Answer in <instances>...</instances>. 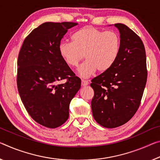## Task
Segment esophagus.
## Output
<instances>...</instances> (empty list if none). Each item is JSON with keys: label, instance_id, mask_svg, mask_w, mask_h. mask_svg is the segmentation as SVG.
<instances>
[{"label": "esophagus", "instance_id": "34e87169", "mask_svg": "<svg viewBox=\"0 0 160 160\" xmlns=\"http://www.w3.org/2000/svg\"><path fill=\"white\" fill-rule=\"evenodd\" d=\"M88 84H89V82H88L87 80H82V81H81V85H82V86H83V87H85V86H87Z\"/></svg>", "mask_w": 160, "mask_h": 160}]
</instances>
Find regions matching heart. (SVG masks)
I'll return each mask as SVG.
<instances>
[{
  "instance_id": "obj_1",
  "label": "heart",
  "mask_w": 160,
  "mask_h": 160,
  "mask_svg": "<svg viewBox=\"0 0 160 160\" xmlns=\"http://www.w3.org/2000/svg\"><path fill=\"white\" fill-rule=\"evenodd\" d=\"M72 42H61L60 57L70 67L78 68L80 77L88 78L98 70L105 72L113 66L120 55L121 38L115 30L105 31L94 27H85L71 35Z\"/></svg>"
}]
</instances>
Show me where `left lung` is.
Wrapping results in <instances>:
<instances>
[{
	"label": "left lung",
	"mask_w": 160,
	"mask_h": 160,
	"mask_svg": "<svg viewBox=\"0 0 160 160\" xmlns=\"http://www.w3.org/2000/svg\"><path fill=\"white\" fill-rule=\"evenodd\" d=\"M121 38L120 55L113 66L93 78V118L106 128H115L132 118L140 105L148 71L142 41L127 25L116 23Z\"/></svg>",
	"instance_id": "8db88e82"
}]
</instances>
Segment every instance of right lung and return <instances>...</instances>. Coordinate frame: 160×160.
Returning a JSON list of instances; mask_svg holds the SVG:
<instances>
[{
    "label": "right lung",
    "mask_w": 160,
    "mask_h": 160,
    "mask_svg": "<svg viewBox=\"0 0 160 160\" xmlns=\"http://www.w3.org/2000/svg\"><path fill=\"white\" fill-rule=\"evenodd\" d=\"M78 23L46 22L24 40L18 58V90L30 117L40 125L56 128L69 117L70 101L80 90L75 76L59 53L68 30ZM67 79L63 84L60 80Z\"/></svg>",
    "instance_id": "add662e5"
}]
</instances>
